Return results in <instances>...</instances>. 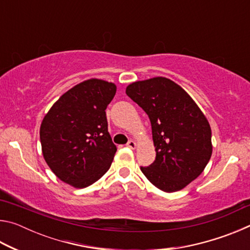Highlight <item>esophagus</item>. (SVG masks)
Listing matches in <instances>:
<instances>
[{
  "mask_svg": "<svg viewBox=\"0 0 250 250\" xmlns=\"http://www.w3.org/2000/svg\"><path fill=\"white\" fill-rule=\"evenodd\" d=\"M126 146L130 147V149H135V147H137V142L133 140H130L128 143H126Z\"/></svg>",
  "mask_w": 250,
  "mask_h": 250,
  "instance_id": "obj_1",
  "label": "esophagus"
}]
</instances>
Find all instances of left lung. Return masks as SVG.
<instances>
[{
	"instance_id": "obj_1",
	"label": "left lung",
	"mask_w": 250,
	"mask_h": 250,
	"mask_svg": "<svg viewBox=\"0 0 250 250\" xmlns=\"http://www.w3.org/2000/svg\"><path fill=\"white\" fill-rule=\"evenodd\" d=\"M125 94L151 121L156 155L142 173L161 191H181L201 175L211 156L208 120L192 97L166 77L134 82Z\"/></svg>"
}]
</instances>
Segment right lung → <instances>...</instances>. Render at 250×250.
<instances>
[{"label": "right lung", "mask_w": 250, "mask_h": 250, "mask_svg": "<svg viewBox=\"0 0 250 250\" xmlns=\"http://www.w3.org/2000/svg\"><path fill=\"white\" fill-rule=\"evenodd\" d=\"M117 86L90 78L59 97L41 124L42 152L59 180L75 188L98 181L116 154L108 132L105 109Z\"/></svg>", "instance_id": "1"}]
</instances>
